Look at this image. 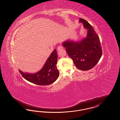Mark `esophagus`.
<instances>
[{"label": "esophagus", "instance_id": "esophagus-1", "mask_svg": "<svg viewBox=\"0 0 120 120\" xmlns=\"http://www.w3.org/2000/svg\"><path fill=\"white\" fill-rule=\"evenodd\" d=\"M63 46H62L61 45H60V46H58V47H57V51H60V50H62L63 49Z\"/></svg>", "mask_w": 120, "mask_h": 120}]
</instances>
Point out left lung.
I'll use <instances>...</instances> for the list:
<instances>
[{"instance_id":"8db88e82","label":"left lung","mask_w":120,"mask_h":120,"mask_svg":"<svg viewBox=\"0 0 120 120\" xmlns=\"http://www.w3.org/2000/svg\"><path fill=\"white\" fill-rule=\"evenodd\" d=\"M79 22L88 30L86 38L79 42L67 41L63 45L76 67L81 70L88 71L98 63L102 55V49L99 36L93 26L81 18Z\"/></svg>"}]
</instances>
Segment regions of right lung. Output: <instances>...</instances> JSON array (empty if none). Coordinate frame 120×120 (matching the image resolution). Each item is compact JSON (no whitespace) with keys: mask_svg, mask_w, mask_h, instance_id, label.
Returning <instances> with one entry per match:
<instances>
[{"mask_svg":"<svg viewBox=\"0 0 120 120\" xmlns=\"http://www.w3.org/2000/svg\"><path fill=\"white\" fill-rule=\"evenodd\" d=\"M57 54L56 49L52 52L44 66L40 71L35 74H27L19 71L23 77L28 81L40 86H47L55 82L59 76L56 64Z\"/></svg>","mask_w":120,"mask_h":120,"instance_id":"right-lung-1","label":"right lung"}]
</instances>
